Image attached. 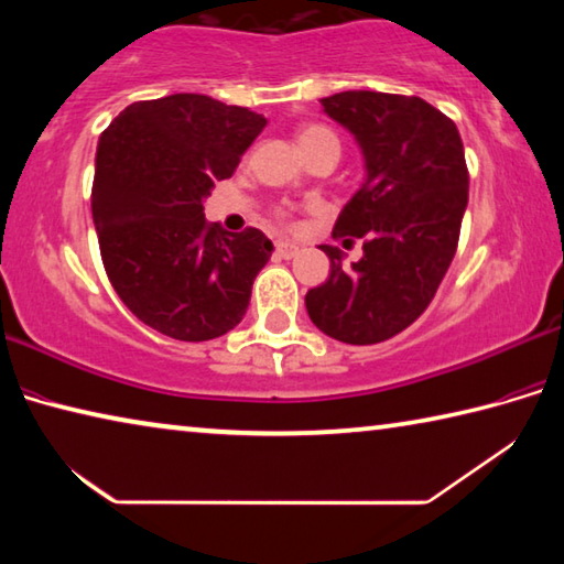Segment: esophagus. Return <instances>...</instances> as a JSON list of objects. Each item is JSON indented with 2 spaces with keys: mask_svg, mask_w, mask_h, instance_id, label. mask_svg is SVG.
I'll return each mask as SVG.
<instances>
[{
  "mask_svg": "<svg viewBox=\"0 0 564 564\" xmlns=\"http://www.w3.org/2000/svg\"><path fill=\"white\" fill-rule=\"evenodd\" d=\"M299 251H301V248L295 246V243H289V241H279V243H275V253H279L281 259H293V256L299 253Z\"/></svg>",
  "mask_w": 564,
  "mask_h": 564,
  "instance_id": "34e87169",
  "label": "esophagus"
}]
</instances>
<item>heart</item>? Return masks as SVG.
Segmentation results:
<instances>
[{"mask_svg": "<svg viewBox=\"0 0 564 564\" xmlns=\"http://www.w3.org/2000/svg\"><path fill=\"white\" fill-rule=\"evenodd\" d=\"M326 139L336 141V137H333V133H330L326 127H318V123H311V127H303V129L299 131V144H301V149L308 147V144H316V141H326ZM279 216L285 218L289 214L281 212Z\"/></svg>", "mask_w": 564, "mask_h": 564, "instance_id": "heart-1", "label": "heart"}]
</instances>
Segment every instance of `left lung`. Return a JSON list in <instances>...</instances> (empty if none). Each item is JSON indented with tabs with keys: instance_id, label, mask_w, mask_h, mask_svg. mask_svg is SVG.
Instances as JSON below:
<instances>
[{
	"instance_id": "left-lung-1",
	"label": "left lung",
	"mask_w": 564,
	"mask_h": 564,
	"mask_svg": "<svg viewBox=\"0 0 564 564\" xmlns=\"http://www.w3.org/2000/svg\"><path fill=\"white\" fill-rule=\"evenodd\" d=\"M323 111L356 137L366 181L333 228L362 238V259L340 263L321 246L330 275L305 293L311 321L350 346H373L417 321L441 285L467 206L465 149L455 121L420 97L340 91Z\"/></svg>"
}]
</instances>
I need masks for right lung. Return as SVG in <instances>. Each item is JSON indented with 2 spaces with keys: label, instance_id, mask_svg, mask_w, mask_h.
<instances>
[{
  "label": "right lung",
  "instance_id": "1",
  "mask_svg": "<svg viewBox=\"0 0 564 564\" xmlns=\"http://www.w3.org/2000/svg\"><path fill=\"white\" fill-rule=\"evenodd\" d=\"M265 127L261 113L204 94L137 101L101 131L91 216L113 291L149 328L212 340L236 328L273 243L204 218L216 181Z\"/></svg>",
  "mask_w": 564,
  "mask_h": 564
}]
</instances>
